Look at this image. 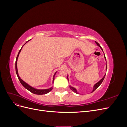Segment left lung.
I'll return each instance as SVG.
<instances>
[{"label": "left lung", "instance_id": "obj_1", "mask_svg": "<svg viewBox=\"0 0 127 127\" xmlns=\"http://www.w3.org/2000/svg\"><path fill=\"white\" fill-rule=\"evenodd\" d=\"M95 43H96V44L98 46V47H100V48L101 49V50H102L103 51V49H102V48H101V47L100 46V45H99V44L97 43V42H96V41H95ZM104 58H105V59L106 60V58H105V55H104ZM106 68H107V67H106ZM105 75L103 76V78H102L100 80H99V82H98L97 83H96V84H95V85H94V86H93V91H92V92H91V93H92V92H94L96 89H97V88L98 87V86L101 85V83H102V82L103 81L104 79V78H105ZM68 75L67 76V78H68V80H69L68 78ZM69 87H70V89H71L73 92H74L75 93H77V94H78V93L77 92V90L75 88H74V87H73L71 86L70 85L69 86Z\"/></svg>", "mask_w": 127, "mask_h": 127}]
</instances>
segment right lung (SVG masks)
<instances>
[{"label": "right lung", "mask_w": 127, "mask_h": 127, "mask_svg": "<svg viewBox=\"0 0 127 127\" xmlns=\"http://www.w3.org/2000/svg\"><path fill=\"white\" fill-rule=\"evenodd\" d=\"M31 40H29L28 41H27L26 43L22 46V48L20 49V50L18 52V53L17 55V56L16 57V62H15V69H16V74H17V76L18 77V78L19 79V80H20V82H21L22 85L26 89L28 90V91H29L30 92H31V93H33V94H37V95H43V94H47L49 92H50L52 90V87H50V88H48V89H44V90H39V89H36V88H34L33 87H32L31 86H30V85H29L28 84H27L26 82H25L24 80H23L19 76V75H18V70H17V59H18V56H19V54H20L21 51V50L23 48V47L27 43V42H29V41H30ZM57 71H56L55 72V74H54V76H53V81H52V83H53V82H54V80H55V76L56 75V74L57 73Z\"/></svg>", "instance_id": "obj_1"}]
</instances>
